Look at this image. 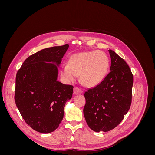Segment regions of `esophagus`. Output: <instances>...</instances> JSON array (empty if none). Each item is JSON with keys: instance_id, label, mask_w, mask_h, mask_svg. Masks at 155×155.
Listing matches in <instances>:
<instances>
[{"instance_id": "obj_1", "label": "esophagus", "mask_w": 155, "mask_h": 155, "mask_svg": "<svg viewBox=\"0 0 155 155\" xmlns=\"http://www.w3.org/2000/svg\"><path fill=\"white\" fill-rule=\"evenodd\" d=\"M74 93L76 94H79L82 93V90L77 87H75L74 88Z\"/></svg>"}]
</instances>
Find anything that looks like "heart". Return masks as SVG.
Returning a JSON list of instances; mask_svg holds the SVG:
<instances>
[{"mask_svg": "<svg viewBox=\"0 0 155 155\" xmlns=\"http://www.w3.org/2000/svg\"><path fill=\"white\" fill-rule=\"evenodd\" d=\"M109 67V59L104 51H83L74 54L70 58L68 64L62 67L61 75L64 80L72 82L80 74L81 81L84 85L92 87L104 79Z\"/></svg>", "mask_w": 155, "mask_h": 155, "instance_id": "b5f03b06", "label": "heart"}]
</instances>
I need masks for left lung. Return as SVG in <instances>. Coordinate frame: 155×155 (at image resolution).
<instances>
[{
  "label": "left lung",
  "instance_id": "left-lung-1",
  "mask_svg": "<svg viewBox=\"0 0 155 155\" xmlns=\"http://www.w3.org/2000/svg\"><path fill=\"white\" fill-rule=\"evenodd\" d=\"M110 72L96 87L85 92L83 114L92 130L99 133L114 129L124 118L132 101L133 75L125 60L109 50Z\"/></svg>",
  "mask_w": 155,
  "mask_h": 155
}]
</instances>
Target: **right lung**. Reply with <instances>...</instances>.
<instances>
[{
  "mask_svg": "<svg viewBox=\"0 0 155 155\" xmlns=\"http://www.w3.org/2000/svg\"><path fill=\"white\" fill-rule=\"evenodd\" d=\"M69 45L53 46L29 56L18 70L15 101L25 122L41 133L57 129L74 87L58 81V67ZM51 62L52 64H50Z\"/></svg>",
  "mask_w": 155,
  "mask_h": 155,
  "instance_id": "obj_1",
  "label": "right lung"
}]
</instances>
